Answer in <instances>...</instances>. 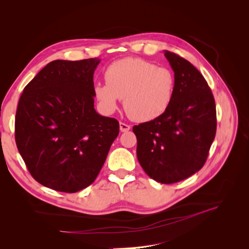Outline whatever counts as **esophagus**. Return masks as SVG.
Returning <instances> with one entry per match:
<instances>
[{
	"label": "esophagus",
	"instance_id": "34e87169",
	"mask_svg": "<svg viewBox=\"0 0 249 249\" xmlns=\"http://www.w3.org/2000/svg\"><path fill=\"white\" fill-rule=\"evenodd\" d=\"M119 129H120V131H122V132H127V131H130L131 126L129 124H124V123H120L119 124Z\"/></svg>",
	"mask_w": 249,
	"mask_h": 249
}]
</instances>
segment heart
Returning <instances> with one entry per match:
<instances>
[{
	"instance_id": "b5f03b06",
	"label": "heart",
	"mask_w": 249,
	"mask_h": 249,
	"mask_svg": "<svg viewBox=\"0 0 249 249\" xmlns=\"http://www.w3.org/2000/svg\"><path fill=\"white\" fill-rule=\"evenodd\" d=\"M104 78L106 84H95L93 94L105 114L115 112L119 100L124 99V108L130 118L150 122L167 111L175 94L173 71L140 58L113 62Z\"/></svg>"
}]
</instances>
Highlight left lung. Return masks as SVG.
Masks as SVG:
<instances>
[{"mask_svg": "<svg viewBox=\"0 0 249 249\" xmlns=\"http://www.w3.org/2000/svg\"><path fill=\"white\" fill-rule=\"evenodd\" d=\"M164 55L176 77L172 102L163 115L134 125L133 132L143 170L157 182L173 184L205 164L216 134V106L196 67L175 53Z\"/></svg>", "mask_w": 249, "mask_h": 249, "instance_id": "left-lung-1", "label": "left lung"}]
</instances>
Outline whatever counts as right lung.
<instances>
[{"label": "right lung", "instance_id": "1", "mask_svg": "<svg viewBox=\"0 0 249 249\" xmlns=\"http://www.w3.org/2000/svg\"><path fill=\"white\" fill-rule=\"evenodd\" d=\"M100 61H52L20 95L18 149L31 176L56 191L74 193L91 185L118 136L117 120L94 109L93 73Z\"/></svg>", "mask_w": 249, "mask_h": 249}]
</instances>
